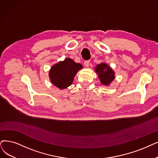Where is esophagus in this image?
Listing matches in <instances>:
<instances>
[{
    "label": "esophagus",
    "instance_id": "1",
    "mask_svg": "<svg viewBox=\"0 0 158 158\" xmlns=\"http://www.w3.org/2000/svg\"><path fill=\"white\" fill-rule=\"evenodd\" d=\"M89 60H86L84 61V65L86 67H88L89 66Z\"/></svg>",
    "mask_w": 158,
    "mask_h": 158
}]
</instances>
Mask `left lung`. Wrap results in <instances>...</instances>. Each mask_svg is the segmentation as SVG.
I'll return each mask as SVG.
<instances>
[{
	"instance_id": "1",
	"label": "left lung",
	"mask_w": 158,
	"mask_h": 158,
	"mask_svg": "<svg viewBox=\"0 0 158 158\" xmlns=\"http://www.w3.org/2000/svg\"><path fill=\"white\" fill-rule=\"evenodd\" d=\"M94 70L98 74L100 82L103 85H108L115 79V72L106 63L97 65Z\"/></svg>"
}]
</instances>
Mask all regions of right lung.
I'll use <instances>...</instances> for the list:
<instances>
[{
    "instance_id": "1",
    "label": "right lung",
    "mask_w": 158,
    "mask_h": 158,
    "mask_svg": "<svg viewBox=\"0 0 158 158\" xmlns=\"http://www.w3.org/2000/svg\"><path fill=\"white\" fill-rule=\"evenodd\" d=\"M82 67L80 64H77L72 59L66 58L51 67L49 71L50 80L59 89H65L72 84L75 75Z\"/></svg>"
}]
</instances>
